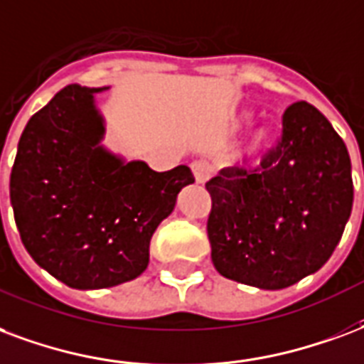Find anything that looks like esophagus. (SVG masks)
I'll use <instances>...</instances> for the list:
<instances>
[{
    "mask_svg": "<svg viewBox=\"0 0 364 364\" xmlns=\"http://www.w3.org/2000/svg\"><path fill=\"white\" fill-rule=\"evenodd\" d=\"M191 169H193V175H195V181L198 185H204V183L208 181L210 177V166L206 161L203 160H196L191 164Z\"/></svg>",
    "mask_w": 364,
    "mask_h": 364,
    "instance_id": "34e87169",
    "label": "esophagus"
}]
</instances>
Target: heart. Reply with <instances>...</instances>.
Here are the masks:
<instances>
[{"label": "heart", "mask_w": 364, "mask_h": 364, "mask_svg": "<svg viewBox=\"0 0 364 364\" xmlns=\"http://www.w3.org/2000/svg\"><path fill=\"white\" fill-rule=\"evenodd\" d=\"M252 123V115L250 114H241L237 115L235 121L231 123V129L233 131H241L247 125ZM272 139H274V133H272L270 127H258L252 131V134L249 136V141H247V146H245V156L247 158H257L260 156L264 150H268V146L272 144Z\"/></svg>", "instance_id": "b5f03b06"}]
</instances>
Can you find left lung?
Returning a JSON list of instances; mask_svg holds the SVG:
<instances>
[{"instance_id": "1", "label": "left lung", "mask_w": 364, "mask_h": 364, "mask_svg": "<svg viewBox=\"0 0 364 364\" xmlns=\"http://www.w3.org/2000/svg\"><path fill=\"white\" fill-rule=\"evenodd\" d=\"M282 123V141L258 168H223L206 183L216 270L272 291L328 262L353 206L351 160L330 121L295 102Z\"/></svg>"}]
</instances>
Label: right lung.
Here are the masks:
<instances>
[{"label":"right lung","mask_w":364,"mask_h":364,"mask_svg":"<svg viewBox=\"0 0 364 364\" xmlns=\"http://www.w3.org/2000/svg\"><path fill=\"white\" fill-rule=\"evenodd\" d=\"M69 85L32 115L18 141L9 195L34 262L73 289H104L139 278L150 239L173 212L187 166L154 171L107 150L96 94Z\"/></svg>","instance_id":"1"}]
</instances>
